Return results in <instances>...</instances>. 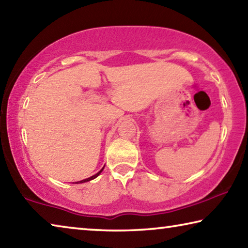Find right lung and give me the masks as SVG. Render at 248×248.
I'll return each mask as SVG.
<instances>
[{"instance_id":"1","label":"right lung","mask_w":248,"mask_h":248,"mask_svg":"<svg viewBox=\"0 0 248 248\" xmlns=\"http://www.w3.org/2000/svg\"><path fill=\"white\" fill-rule=\"evenodd\" d=\"M104 169V167L100 170L99 172L97 173H95V174H93V176H91V177H89V178H87V179H83V180H81V181H77V182H74V184H83V182H88V181H90V180H93V179H95V178L99 176V174L102 172V170Z\"/></svg>"}]
</instances>
